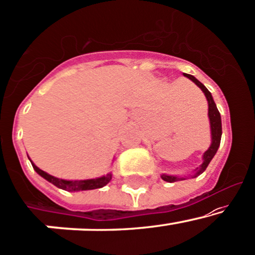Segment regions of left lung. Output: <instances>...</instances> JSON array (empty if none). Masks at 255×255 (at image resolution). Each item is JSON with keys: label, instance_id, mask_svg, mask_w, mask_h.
<instances>
[{"label": "left lung", "instance_id": "left-lung-1", "mask_svg": "<svg viewBox=\"0 0 255 255\" xmlns=\"http://www.w3.org/2000/svg\"><path fill=\"white\" fill-rule=\"evenodd\" d=\"M184 76L191 80L192 82L195 83L196 86H198L201 88V91L205 93V96L207 98V102H208V117H209V125H211V136H212V142H211V146L208 147V150L203 153V162L200 167H197L194 170L190 177L191 178H196L198 177L200 174H202L205 172L207 167H208L209 162L212 161V158L214 157V155L217 153L218 149H219V145H220V140H222V117H220L219 110H218L217 105H215L213 97H212L211 92L206 88L197 78L192 76V75L189 74H184ZM161 178L163 179L164 181H168V183H174V181H179V180H185L187 179V177H178V175H168V174H162Z\"/></svg>", "mask_w": 255, "mask_h": 255}]
</instances>
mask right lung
Masks as SVG:
<instances>
[{
  "mask_svg": "<svg viewBox=\"0 0 255 255\" xmlns=\"http://www.w3.org/2000/svg\"><path fill=\"white\" fill-rule=\"evenodd\" d=\"M30 159V158H29ZM31 161V159H30ZM33 169L37 172V174H40L42 178L46 179L47 181L52 183L53 185L59 187L61 190H65V191H85V190H94V189H100V187L105 186L109 181L113 178V174L111 173H108L106 175H103V177L94 178V179H85V180H65V179H59L55 178L53 175L48 174V173L43 172V170L38 168L36 164L32 163Z\"/></svg>",
  "mask_w": 255,
  "mask_h": 255,
  "instance_id": "add662e5",
  "label": "right lung"
}]
</instances>
